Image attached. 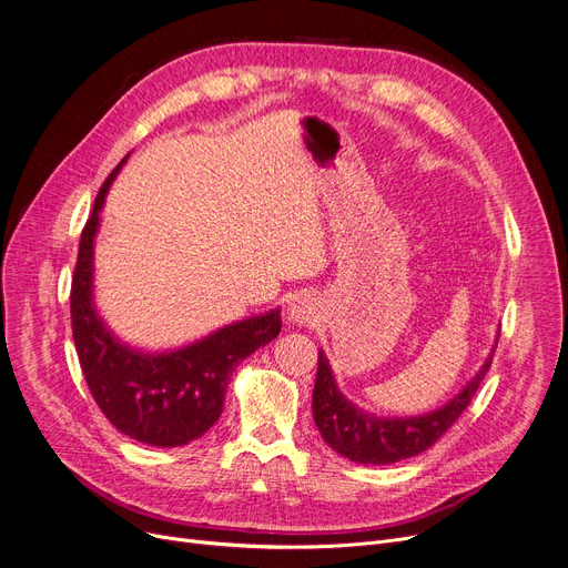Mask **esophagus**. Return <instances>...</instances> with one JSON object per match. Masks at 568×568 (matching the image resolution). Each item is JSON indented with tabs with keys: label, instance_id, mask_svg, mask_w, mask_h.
Wrapping results in <instances>:
<instances>
[{
	"label": "esophagus",
	"instance_id": "obj_1",
	"mask_svg": "<svg viewBox=\"0 0 568 568\" xmlns=\"http://www.w3.org/2000/svg\"><path fill=\"white\" fill-rule=\"evenodd\" d=\"M312 318H314L312 300L297 297V300H293V303L288 305V321H293L297 325H305V323H312Z\"/></svg>",
	"mask_w": 568,
	"mask_h": 568
}]
</instances>
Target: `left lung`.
I'll use <instances>...</instances> for the list:
<instances>
[{
  "label": "left lung",
  "instance_id": "left-lung-1",
  "mask_svg": "<svg viewBox=\"0 0 568 568\" xmlns=\"http://www.w3.org/2000/svg\"><path fill=\"white\" fill-rule=\"evenodd\" d=\"M495 348L497 337L479 372L445 406L410 417H381L351 404L339 392L332 366L321 348L312 394V410L321 438L344 458L362 465H387L426 452L470 406L493 362Z\"/></svg>",
  "mask_w": 568,
  "mask_h": 568
}]
</instances>
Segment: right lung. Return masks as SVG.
I'll use <instances>...</instances> for the list:
<instances>
[{"mask_svg": "<svg viewBox=\"0 0 568 568\" xmlns=\"http://www.w3.org/2000/svg\"><path fill=\"white\" fill-rule=\"evenodd\" d=\"M128 158L100 187L82 231L71 288L73 339L98 408L123 436L153 447H181L220 419L233 369L280 335L282 316L275 307L164 353L130 348L112 335L93 300V243L110 185Z\"/></svg>", "mask_w": 568, "mask_h": 568, "instance_id": "right-lung-1", "label": "right lung"}]
</instances>
